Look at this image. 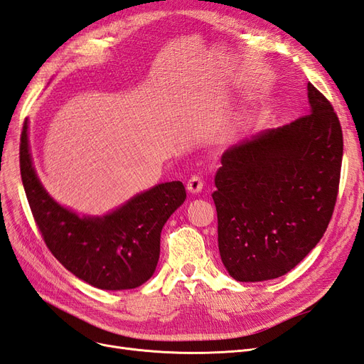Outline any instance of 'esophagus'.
Masks as SVG:
<instances>
[{"label":"esophagus","mask_w":364,"mask_h":364,"mask_svg":"<svg viewBox=\"0 0 364 364\" xmlns=\"http://www.w3.org/2000/svg\"><path fill=\"white\" fill-rule=\"evenodd\" d=\"M186 188H188V191L193 194L200 193L203 188V179L200 176H191L188 179V183H186Z\"/></svg>","instance_id":"1"}]
</instances>
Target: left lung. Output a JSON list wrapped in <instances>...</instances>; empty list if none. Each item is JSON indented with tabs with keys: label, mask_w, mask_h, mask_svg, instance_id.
I'll use <instances>...</instances> for the list:
<instances>
[{
	"label": "left lung",
	"mask_w": 364,
	"mask_h": 364,
	"mask_svg": "<svg viewBox=\"0 0 364 364\" xmlns=\"http://www.w3.org/2000/svg\"><path fill=\"white\" fill-rule=\"evenodd\" d=\"M308 102L310 114L228 149L215 173L218 250L240 282L290 272L333 217L343 134L331 103L311 83Z\"/></svg>",
	"instance_id": "1"
}]
</instances>
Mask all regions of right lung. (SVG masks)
Wrapping results in <instances>:
<instances>
[{"label": "right lung", "mask_w": 364, "mask_h": 364, "mask_svg": "<svg viewBox=\"0 0 364 364\" xmlns=\"http://www.w3.org/2000/svg\"><path fill=\"white\" fill-rule=\"evenodd\" d=\"M27 129L24 121L21 178L50 252L65 269L97 289L127 290L149 281L159 259L161 230L186 199L183 183H159L103 217H79L43 190L31 162Z\"/></svg>", "instance_id": "add662e5"}]
</instances>
